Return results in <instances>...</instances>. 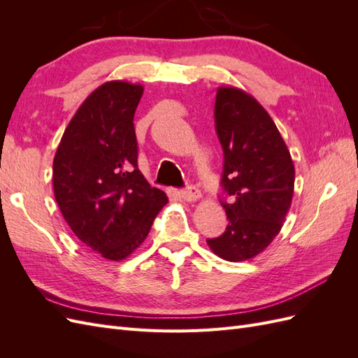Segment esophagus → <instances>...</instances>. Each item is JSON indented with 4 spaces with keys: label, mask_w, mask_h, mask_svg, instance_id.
<instances>
[{
    "label": "esophagus",
    "mask_w": 358,
    "mask_h": 358,
    "mask_svg": "<svg viewBox=\"0 0 358 358\" xmlns=\"http://www.w3.org/2000/svg\"><path fill=\"white\" fill-rule=\"evenodd\" d=\"M179 194H180V197L188 203H194V201L201 199V192L196 187H188L187 189H182Z\"/></svg>",
    "instance_id": "1"
}]
</instances>
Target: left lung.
I'll return each mask as SVG.
<instances>
[{
    "label": "left lung",
    "mask_w": 358,
    "mask_h": 358,
    "mask_svg": "<svg viewBox=\"0 0 358 358\" xmlns=\"http://www.w3.org/2000/svg\"><path fill=\"white\" fill-rule=\"evenodd\" d=\"M215 125L224 150L221 183L234 200L221 201L229 225L208 245L227 262H246L282 229L294 194V164L273 119L236 86L216 91Z\"/></svg>",
    "instance_id": "left-lung-1"
}]
</instances>
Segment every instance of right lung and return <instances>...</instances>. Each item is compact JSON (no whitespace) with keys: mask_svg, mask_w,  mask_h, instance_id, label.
<instances>
[{"mask_svg":"<svg viewBox=\"0 0 358 358\" xmlns=\"http://www.w3.org/2000/svg\"><path fill=\"white\" fill-rule=\"evenodd\" d=\"M143 86L110 80L71 117L53 158V194L78 239L112 262L145 242L169 199L137 169L134 113Z\"/></svg>","mask_w":358,"mask_h":358,"instance_id":"add662e5","label":"right lung"}]
</instances>
